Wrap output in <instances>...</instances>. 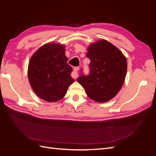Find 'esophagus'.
I'll return each mask as SVG.
<instances>
[{"label": "esophagus", "instance_id": "34e87169", "mask_svg": "<svg viewBox=\"0 0 156 156\" xmlns=\"http://www.w3.org/2000/svg\"><path fill=\"white\" fill-rule=\"evenodd\" d=\"M79 70V67H75L73 68V73H72V76L73 78L74 79H77V76H78V73H77V72Z\"/></svg>", "mask_w": 156, "mask_h": 156}]
</instances>
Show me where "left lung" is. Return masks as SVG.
<instances>
[{
	"mask_svg": "<svg viewBox=\"0 0 156 156\" xmlns=\"http://www.w3.org/2000/svg\"><path fill=\"white\" fill-rule=\"evenodd\" d=\"M87 56L90 60L88 75L77 81L91 100L104 103L111 100L123 86L127 72V60L122 51L105 40L88 47Z\"/></svg>",
	"mask_w": 156,
	"mask_h": 156,
	"instance_id": "8db88e82",
	"label": "left lung"
}]
</instances>
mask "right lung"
I'll list each match as a JSON object with an SVG mask.
<instances>
[{
  "instance_id": "right-lung-1",
  "label": "right lung",
  "mask_w": 156,
  "mask_h": 156,
  "mask_svg": "<svg viewBox=\"0 0 156 156\" xmlns=\"http://www.w3.org/2000/svg\"><path fill=\"white\" fill-rule=\"evenodd\" d=\"M66 46L46 44L32 55L28 66V78L36 95L48 102L62 100L74 79L72 68L67 63Z\"/></svg>"
}]
</instances>
